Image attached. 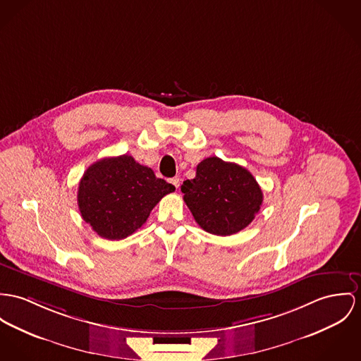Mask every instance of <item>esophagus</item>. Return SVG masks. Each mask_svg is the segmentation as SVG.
Here are the masks:
<instances>
[{
  "mask_svg": "<svg viewBox=\"0 0 361 361\" xmlns=\"http://www.w3.org/2000/svg\"><path fill=\"white\" fill-rule=\"evenodd\" d=\"M170 183H171L176 188H178V187H180V178H178V177H173V178H170Z\"/></svg>",
  "mask_w": 361,
  "mask_h": 361,
  "instance_id": "esophagus-1",
  "label": "esophagus"
}]
</instances>
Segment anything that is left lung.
Segmentation results:
<instances>
[{
  "label": "left lung",
  "instance_id": "left-lung-1",
  "mask_svg": "<svg viewBox=\"0 0 361 361\" xmlns=\"http://www.w3.org/2000/svg\"><path fill=\"white\" fill-rule=\"evenodd\" d=\"M195 221L209 233L228 236L245 229L259 212L264 195L247 169L217 157L203 159L181 185Z\"/></svg>",
  "mask_w": 361,
  "mask_h": 361
}]
</instances>
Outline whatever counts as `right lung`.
<instances>
[{
    "label": "right lung",
    "mask_w": 361,
    "mask_h": 361,
    "mask_svg": "<svg viewBox=\"0 0 361 361\" xmlns=\"http://www.w3.org/2000/svg\"><path fill=\"white\" fill-rule=\"evenodd\" d=\"M174 190L130 155L103 158L83 173L78 207L83 221L99 236L121 240L136 232L157 203Z\"/></svg>",
    "instance_id": "1"
}]
</instances>
